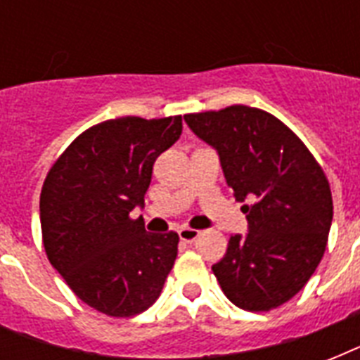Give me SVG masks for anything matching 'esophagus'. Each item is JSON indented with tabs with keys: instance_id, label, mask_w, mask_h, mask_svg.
<instances>
[{
	"instance_id": "34e87169",
	"label": "esophagus",
	"mask_w": 360,
	"mask_h": 360,
	"mask_svg": "<svg viewBox=\"0 0 360 360\" xmlns=\"http://www.w3.org/2000/svg\"><path fill=\"white\" fill-rule=\"evenodd\" d=\"M200 237V231L192 230V228H181L179 230V239L185 240V243H192Z\"/></svg>"
}]
</instances>
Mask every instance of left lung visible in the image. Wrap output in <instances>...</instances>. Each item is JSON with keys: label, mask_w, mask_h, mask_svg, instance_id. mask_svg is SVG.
<instances>
[{"label": "left lung", "mask_w": 360, "mask_h": 360, "mask_svg": "<svg viewBox=\"0 0 360 360\" xmlns=\"http://www.w3.org/2000/svg\"><path fill=\"white\" fill-rule=\"evenodd\" d=\"M194 134L219 151L226 183L246 213L248 236H231L213 273L248 312L282 307L304 288L327 248L333 194L301 138L265 110L233 104L186 114Z\"/></svg>", "instance_id": "1"}]
</instances>
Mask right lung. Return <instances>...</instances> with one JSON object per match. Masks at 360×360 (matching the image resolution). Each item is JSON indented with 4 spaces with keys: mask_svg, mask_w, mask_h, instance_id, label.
<instances>
[{
    "mask_svg": "<svg viewBox=\"0 0 360 360\" xmlns=\"http://www.w3.org/2000/svg\"><path fill=\"white\" fill-rule=\"evenodd\" d=\"M181 115H124L93 124L65 149L41 191L42 245L76 297L110 318L157 301L179 236L147 233L130 211L143 205L153 164L179 140Z\"/></svg>",
    "mask_w": 360,
    "mask_h": 360,
    "instance_id": "right-lung-1",
    "label": "right lung"
}]
</instances>
